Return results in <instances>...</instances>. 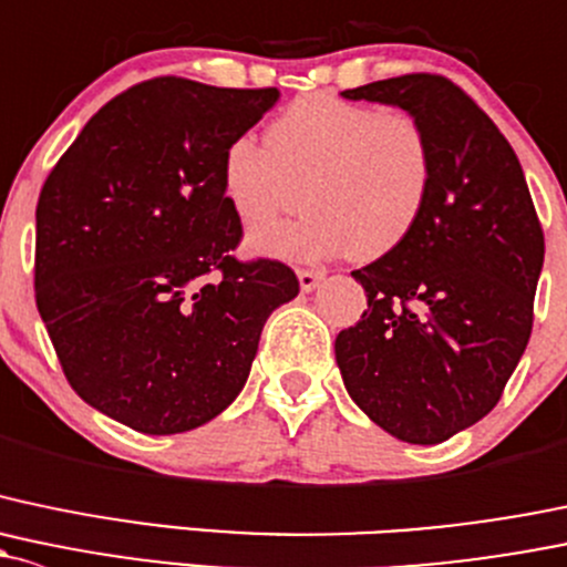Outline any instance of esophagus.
Wrapping results in <instances>:
<instances>
[{
  "label": "esophagus",
  "instance_id": "obj_1",
  "mask_svg": "<svg viewBox=\"0 0 567 567\" xmlns=\"http://www.w3.org/2000/svg\"><path fill=\"white\" fill-rule=\"evenodd\" d=\"M296 274H299V288L303 293H312L320 285V279L326 277V271H320V268H299Z\"/></svg>",
  "mask_w": 567,
  "mask_h": 567
}]
</instances>
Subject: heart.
<instances>
[{
	"label": "heart",
	"mask_w": 567,
	"mask_h": 567,
	"mask_svg": "<svg viewBox=\"0 0 567 567\" xmlns=\"http://www.w3.org/2000/svg\"><path fill=\"white\" fill-rule=\"evenodd\" d=\"M432 189V146L415 116L333 94L296 100L266 130V148L236 138L223 193L247 228L307 204L299 223L252 234L255 252L290 264L380 258L419 225Z\"/></svg>",
	"instance_id": "heart-1"
}]
</instances>
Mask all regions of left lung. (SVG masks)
<instances>
[{"label": "left lung", "instance_id": "left-lung-1", "mask_svg": "<svg viewBox=\"0 0 567 567\" xmlns=\"http://www.w3.org/2000/svg\"><path fill=\"white\" fill-rule=\"evenodd\" d=\"M342 97L419 118L432 189L413 234L353 271L367 309L339 331V372L380 429L443 443L499 402L527 348L544 230L516 152L456 83L410 73Z\"/></svg>", "mask_w": 567, "mask_h": 567}]
</instances>
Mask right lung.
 Returning <instances> with one entry per match:
<instances>
[{
  "instance_id": "1",
  "label": "right lung",
  "mask_w": 567,
  "mask_h": 567,
  "mask_svg": "<svg viewBox=\"0 0 567 567\" xmlns=\"http://www.w3.org/2000/svg\"><path fill=\"white\" fill-rule=\"evenodd\" d=\"M277 89L152 79L94 113L38 200L34 299L64 378L143 434L204 426L238 396L299 279L236 260L223 154Z\"/></svg>"
}]
</instances>
